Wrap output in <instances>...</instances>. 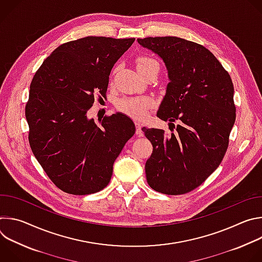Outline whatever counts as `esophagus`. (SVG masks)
Here are the masks:
<instances>
[{
  "label": "esophagus",
  "mask_w": 262,
  "mask_h": 262,
  "mask_svg": "<svg viewBox=\"0 0 262 262\" xmlns=\"http://www.w3.org/2000/svg\"><path fill=\"white\" fill-rule=\"evenodd\" d=\"M135 124H136V134H137L139 137H143V132H142L141 123H140L139 121H136Z\"/></svg>",
  "instance_id": "obj_1"
}]
</instances>
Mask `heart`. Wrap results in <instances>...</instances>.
Segmentation results:
<instances>
[{
  "mask_svg": "<svg viewBox=\"0 0 262 262\" xmlns=\"http://www.w3.org/2000/svg\"><path fill=\"white\" fill-rule=\"evenodd\" d=\"M155 64H158V62L150 57L141 56L136 59V68L141 76L149 67H151ZM151 105H152V101L148 97L124 98L117 102V108L119 111L128 115L129 117H133L136 119L143 118L146 114V111Z\"/></svg>",
  "mask_w": 262,
  "mask_h": 262,
  "instance_id": "obj_1",
  "label": "heart"
}]
</instances>
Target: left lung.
Masks as SVG:
<instances>
[{
  "label": "left lung",
  "mask_w": 262,
  "mask_h": 262,
  "mask_svg": "<svg viewBox=\"0 0 262 262\" xmlns=\"http://www.w3.org/2000/svg\"><path fill=\"white\" fill-rule=\"evenodd\" d=\"M138 42L159 55L170 80L158 117L177 121V133L143 127L154 150L145 165L151 189L181 195L219 167L235 122L234 88L229 73L201 45L178 37H147ZM175 126V125H174Z\"/></svg>",
  "instance_id": "8db88e82"
}]
</instances>
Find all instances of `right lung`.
I'll return each instance as SVG.
<instances>
[{
    "label": "right lung",
    "mask_w": 262,
    "mask_h": 262,
    "mask_svg": "<svg viewBox=\"0 0 262 262\" xmlns=\"http://www.w3.org/2000/svg\"><path fill=\"white\" fill-rule=\"evenodd\" d=\"M134 41L88 36L63 43L33 77L26 104L29 143L49 178L67 194L104 189L136 132L121 113L105 116L99 125L87 117L95 95L105 97L112 68Z\"/></svg>",
    "instance_id": "add662e5"
}]
</instances>
